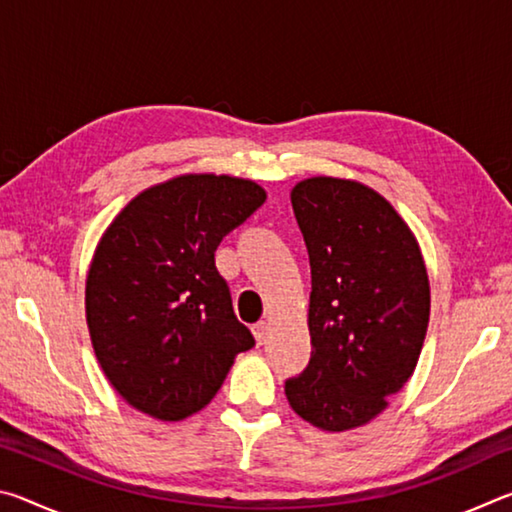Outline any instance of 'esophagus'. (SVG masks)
<instances>
[{
	"mask_svg": "<svg viewBox=\"0 0 512 512\" xmlns=\"http://www.w3.org/2000/svg\"><path fill=\"white\" fill-rule=\"evenodd\" d=\"M253 334H255V339H257L259 345L266 341V334H268V323H266V320H259V323L253 325Z\"/></svg>",
	"mask_w": 512,
	"mask_h": 512,
	"instance_id": "esophagus-1",
	"label": "esophagus"
}]
</instances>
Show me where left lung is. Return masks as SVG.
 Returning a JSON list of instances; mask_svg holds the SVG:
<instances>
[{
	"instance_id": "obj_1",
	"label": "left lung",
	"mask_w": 512,
	"mask_h": 512,
	"mask_svg": "<svg viewBox=\"0 0 512 512\" xmlns=\"http://www.w3.org/2000/svg\"><path fill=\"white\" fill-rule=\"evenodd\" d=\"M291 205L311 266V359L284 381V393L318 429L361 427L418 363L427 268L409 225L366 185L309 178L293 187Z\"/></svg>"
}]
</instances>
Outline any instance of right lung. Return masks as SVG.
I'll return each mask as SVG.
<instances>
[{
  "mask_svg": "<svg viewBox=\"0 0 512 512\" xmlns=\"http://www.w3.org/2000/svg\"><path fill=\"white\" fill-rule=\"evenodd\" d=\"M266 201L253 180L180 176L133 198L94 253L85 314L115 391L158 420L210 404L239 352V323L214 253Z\"/></svg>",
  "mask_w": 512,
  "mask_h": 512,
  "instance_id": "right-lung-1",
  "label": "right lung"
}]
</instances>
